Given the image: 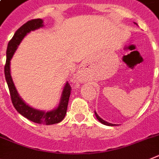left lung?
<instances>
[{
  "instance_id": "left-lung-1",
  "label": "left lung",
  "mask_w": 159,
  "mask_h": 159,
  "mask_svg": "<svg viewBox=\"0 0 159 159\" xmlns=\"http://www.w3.org/2000/svg\"><path fill=\"white\" fill-rule=\"evenodd\" d=\"M95 115H96V118H98V121H100V122H102V124H104V125H111V126H113V125H114V124L109 123V122H107V121H104V120H103V119H102V118H101L100 117H99V116L98 115V114H97L96 112H95Z\"/></svg>"
}]
</instances>
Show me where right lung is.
Instances as JSON below:
<instances>
[{"label": "right lung", "instance_id": "right-lung-1", "mask_svg": "<svg viewBox=\"0 0 159 159\" xmlns=\"http://www.w3.org/2000/svg\"><path fill=\"white\" fill-rule=\"evenodd\" d=\"M42 23H43V20L40 18L32 19L25 23L23 25L20 26V28L16 30L12 39L9 41L8 47H7L6 62L5 65V76L9 89L11 101H12L14 108L17 110V112L21 114L22 116H24L25 118H28L29 120L34 121L35 123L43 124V125H53V124L58 123L62 121L66 116L70 92H71V87H70V84L66 82L64 89H63L60 104L56 110L49 111V112L40 111L38 110H34L29 106L28 105H26L19 97L13 82V80L11 78L10 68H9L11 58L21 40L30 31L42 27L43 26Z\"/></svg>", "mask_w": 159, "mask_h": 159}]
</instances>
